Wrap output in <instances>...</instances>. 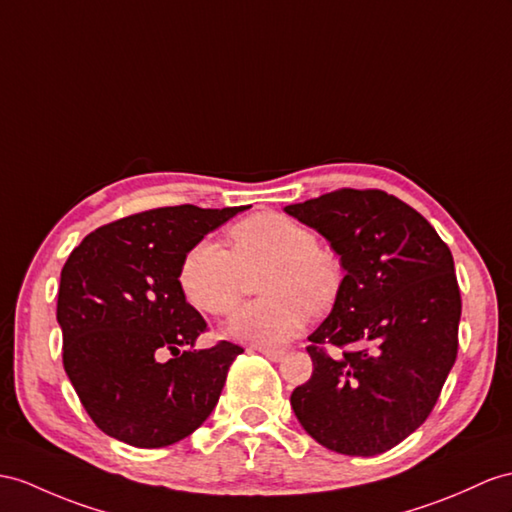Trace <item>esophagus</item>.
Returning a JSON list of instances; mask_svg holds the SVG:
<instances>
[{
  "label": "esophagus",
  "mask_w": 512,
  "mask_h": 512,
  "mask_svg": "<svg viewBox=\"0 0 512 512\" xmlns=\"http://www.w3.org/2000/svg\"><path fill=\"white\" fill-rule=\"evenodd\" d=\"M254 350L260 352L263 356H267L269 360H273V363H278V360H282V356H284V350H276V347H258V345H254Z\"/></svg>",
  "instance_id": "esophagus-1"
}]
</instances>
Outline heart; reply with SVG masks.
Listing matches in <instances>:
<instances>
[{
    "label": "heart",
    "mask_w": 512,
    "mask_h": 512,
    "mask_svg": "<svg viewBox=\"0 0 512 512\" xmlns=\"http://www.w3.org/2000/svg\"><path fill=\"white\" fill-rule=\"evenodd\" d=\"M232 249L204 239L184 254L178 280L189 302L208 315H228L239 302L245 273L263 269V299L241 306L226 332L236 341L278 347L306 326L313 313H326L343 286V267L317 236L291 217L256 213L230 228Z\"/></svg>",
    "instance_id": "b5f03b06"
}]
</instances>
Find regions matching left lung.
Returning a JSON list of instances; mask_svg holds the SVG:
<instances>
[{
	"label": "left lung",
	"mask_w": 512,
	"mask_h": 512,
	"mask_svg": "<svg viewBox=\"0 0 512 512\" xmlns=\"http://www.w3.org/2000/svg\"><path fill=\"white\" fill-rule=\"evenodd\" d=\"M284 213L328 239L345 269L332 313L308 336L313 376L293 391V413L332 452L382 454L428 419L454 367L460 291L450 247L378 189H339Z\"/></svg>",
	"instance_id": "obj_1"
}]
</instances>
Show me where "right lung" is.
<instances>
[{"label": "right lung", "instance_id": "right-lung-1", "mask_svg": "<svg viewBox=\"0 0 512 512\" xmlns=\"http://www.w3.org/2000/svg\"><path fill=\"white\" fill-rule=\"evenodd\" d=\"M243 210H145L97 228L69 254L56 308L62 365L112 439L167 447L213 413L243 347L219 341L193 350L206 321L186 302L178 273L195 243Z\"/></svg>", "mask_w": 512, "mask_h": 512}]
</instances>
